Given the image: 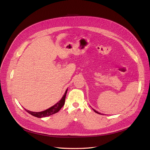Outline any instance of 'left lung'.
<instances>
[{
    "instance_id": "1",
    "label": "left lung",
    "mask_w": 150,
    "mask_h": 150,
    "mask_svg": "<svg viewBox=\"0 0 150 150\" xmlns=\"http://www.w3.org/2000/svg\"><path fill=\"white\" fill-rule=\"evenodd\" d=\"M93 110H94V111H95L96 113H97V114H100V113H99V112H98V111H96V110H95V109H93Z\"/></svg>"
}]
</instances>
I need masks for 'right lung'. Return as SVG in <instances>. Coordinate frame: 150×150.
Masks as SVG:
<instances>
[{
  "instance_id": "add662e5",
  "label": "right lung",
  "mask_w": 150,
  "mask_h": 150,
  "mask_svg": "<svg viewBox=\"0 0 150 150\" xmlns=\"http://www.w3.org/2000/svg\"><path fill=\"white\" fill-rule=\"evenodd\" d=\"M67 90L68 89H67L65 91V93L63 97L62 98V99L60 100L55 104L54 106L51 107L50 108L44 110V111L42 112H32L30 111V110H26V111L28 112L29 114H30L31 115L35 116V117H38V118H42V117H47V116H49L51 115H52L54 114H55L58 112L60 109L63 107V106L65 104V97H66V94L67 93Z\"/></svg>"
}]
</instances>
